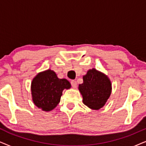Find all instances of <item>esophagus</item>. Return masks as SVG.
Listing matches in <instances>:
<instances>
[{
    "instance_id": "obj_1",
    "label": "esophagus",
    "mask_w": 146,
    "mask_h": 146,
    "mask_svg": "<svg viewBox=\"0 0 146 146\" xmlns=\"http://www.w3.org/2000/svg\"><path fill=\"white\" fill-rule=\"evenodd\" d=\"M70 83H71L72 86L73 88H76L77 87V82L75 80H72L70 82Z\"/></svg>"
}]
</instances>
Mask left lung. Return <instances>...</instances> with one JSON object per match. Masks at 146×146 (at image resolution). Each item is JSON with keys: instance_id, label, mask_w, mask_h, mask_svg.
Wrapping results in <instances>:
<instances>
[{"instance_id": "8db88e82", "label": "left lung", "mask_w": 146, "mask_h": 146, "mask_svg": "<svg viewBox=\"0 0 146 146\" xmlns=\"http://www.w3.org/2000/svg\"><path fill=\"white\" fill-rule=\"evenodd\" d=\"M78 90L83 103L92 110H100L106 104L111 93V83L107 75L96 69H90L83 76Z\"/></svg>"}]
</instances>
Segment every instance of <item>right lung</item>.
Returning <instances> with one entry per match:
<instances>
[{"instance_id":"add662e5","label":"right lung","mask_w":146,"mask_h":146,"mask_svg":"<svg viewBox=\"0 0 146 146\" xmlns=\"http://www.w3.org/2000/svg\"><path fill=\"white\" fill-rule=\"evenodd\" d=\"M31 94L33 103L42 111L54 109L60 101L64 89H70L71 84L66 79H60L52 70L39 72L31 82Z\"/></svg>"}]
</instances>
